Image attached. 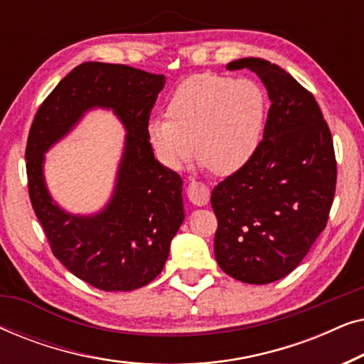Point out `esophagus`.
Masks as SVG:
<instances>
[{
    "label": "esophagus",
    "mask_w": 364,
    "mask_h": 364,
    "mask_svg": "<svg viewBox=\"0 0 364 364\" xmlns=\"http://www.w3.org/2000/svg\"><path fill=\"white\" fill-rule=\"evenodd\" d=\"M187 196H188V200H191L193 205L202 207L210 200V188H208L205 183L192 181L187 187Z\"/></svg>",
    "instance_id": "1"
}]
</instances>
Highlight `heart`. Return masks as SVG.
Listing matches in <instances>:
<instances>
[{
	"instance_id": "b5f03b06",
	"label": "heart",
	"mask_w": 364,
	"mask_h": 364,
	"mask_svg": "<svg viewBox=\"0 0 364 364\" xmlns=\"http://www.w3.org/2000/svg\"><path fill=\"white\" fill-rule=\"evenodd\" d=\"M267 114L263 89L252 79L197 74L173 89L167 117L149 124V137L167 167L198 157L215 173H232L255 156Z\"/></svg>"
}]
</instances>
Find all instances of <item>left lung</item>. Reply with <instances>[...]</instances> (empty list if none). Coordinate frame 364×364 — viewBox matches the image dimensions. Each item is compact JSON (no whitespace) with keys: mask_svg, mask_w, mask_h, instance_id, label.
Instances as JSON below:
<instances>
[{"mask_svg":"<svg viewBox=\"0 0 364 364\" xmlns=\"http://www.w3.org/2000/svg\"><path fill=\"white\" fill-rule=\"evenodd\" d=\"M265 84L270 109L255 156L213 187L215 258L227 275L253 285L287 277L325 230L336 191L330 127L313 94L285 69L243 58Z\"/></svg>","mask_w":364,"mask_h":364,"instance_id":"8db88e82","label":"left lung"}]
</instances>
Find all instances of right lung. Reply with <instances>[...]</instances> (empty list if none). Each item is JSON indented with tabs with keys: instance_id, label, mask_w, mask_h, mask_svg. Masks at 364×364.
Returning <instances> with one entry per match:
<instances>
[{
	"instance_id": "obj_1",
	"label": "right lung",
	"mask_w": 364,
	"mask_h": 364,
	"mask_svg": "<svg viewBox=\"0 0 364 364\" xmlns=\"http://www.w3.org/2000/svg\"><path fill=\"white\" fill-rule=\"evenodd\" d=\"M166 84L126 64L82 63L39 106L26 144L28 192L53 255L73 275L104 291H131L162 272L183 222L182 178L156 161L149 117ZM94 105L114 109L128 129L127 151L109 205L74 218L53 204L42 178V154Z\"/></svg>"
}]
</instances>
